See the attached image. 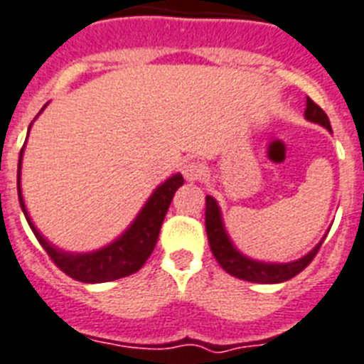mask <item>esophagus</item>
Returning a JSON list of instances; mask_svg holds the SVG:
<instances>
[{
    "mask_svg": "<svg viewBox=\"0 0 364 364\" xmlns=\"http://www.w3.org/2000/svg\"><path fill=\"white\" fill-rule=\"evenodd\" d=\"M208 173V168L203 166L200 161H187L183 164V176L187 177L188 181H200Z\"/></svg>",
    "mask_w": 364,
    "mask_h": 364,
    "instance_id": "34e87169",
    "label": "esophagus"
}]
</instances>
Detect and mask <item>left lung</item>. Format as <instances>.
I'll list each match as a JSON object with an SVG mask.
<instances>
[{
  "label": "left lung",
  "mask_w": 364,
  "mask_h": 364,
  "mask_svg": "<svg viewBox=\"0 0 364 364\" xmlns=\"http://www.w3.org/2000/svg\"><path fill=\"white\" fill-rule=\"evenodd\" d=\"M305 117L309 121L320 123L331 131L329 117L320 106L316 105L314 100H306ZM205 230H208L209 247H211L213 256L217 258L220 267L230 273L232 277H237L241 280H249V282H259V284H277V282H284V280L294 279L295 274H299L306 265L316 258V254L320 250L321 243L316 245L314 249L310 250L306 256H303L297 262L291 264H264V262H254L239 252L230 241L228 233L224 230L223 217H220V209H218L215 198L205 196Z\"/></svg>",
  "instance_id": "8db88e82"
}]
</instances>
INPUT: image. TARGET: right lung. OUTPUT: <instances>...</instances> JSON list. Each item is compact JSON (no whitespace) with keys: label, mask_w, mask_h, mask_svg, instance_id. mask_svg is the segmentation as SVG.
I'll list each match as a JSON object with an SVG mask.
<instances>
[{"label":"right lung","mask_w":364,"mask_h":364,"mask_svg":"<svg viewBox=\"0 0 364 364\" xmlns=\"http://www.w3.org/2000/svg\"><path fill=\"white\" fill-rule=\"evenodd\" d=\"M23 151V147H22ZM22 151L18 159V200L29 228L33 230L35 237L43 249L50 256V259L58 265L65 274L78 282H108V280H117L123 277L136 273L141 265L146 264L147 258L151 256L155 249L159 232H161L162 220L166 217V211L172 203V198L176 191L183 185V176L176 173L162 183L161 187L153 192V196L147 200L140 215L136 217L132 226L121 235L117 241L90 254H69L63 250L54 249L46 239L37 232L31 218L28 217L26 205H23L22 192H20V162H22Z\"/></svg>","instance_id":"1"}]
</instances>
